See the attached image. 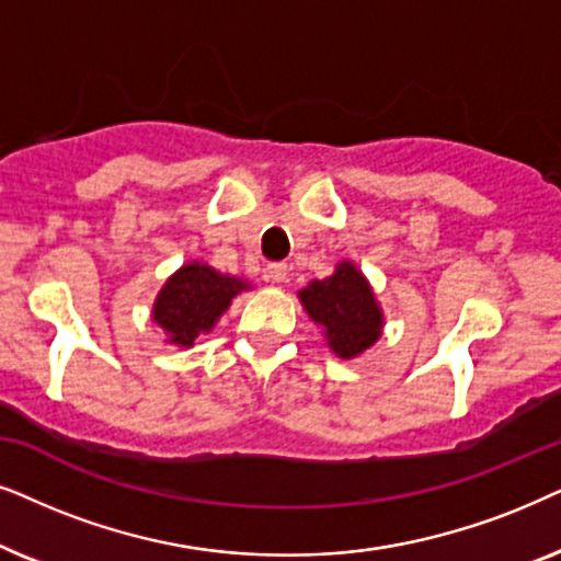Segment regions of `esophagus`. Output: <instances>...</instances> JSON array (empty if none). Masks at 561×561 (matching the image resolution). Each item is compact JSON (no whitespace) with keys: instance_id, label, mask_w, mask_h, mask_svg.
Here are the masks:
<instances>
[{"instance_id":"34e87169","label":"esophagus","mask_w":561,"mask_h":561,"mask_svg":"<svg viewBox=\"0 0 561 561\" xmlns=\"http://www.w3.org/2000/svg\"><path fill=\"white\" fill-rule=\"evenodd\" d=\"M266 279L274 282V285H282V282L289 279V266L285 261H274V264L266 266Z\"/></svg>"}]
</instances>
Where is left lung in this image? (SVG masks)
Returning <instances> with one entry per match:
<instances>
[{"instance_id":"1","label":"left lung","mask_w":561,"mask_h":561,"mask_svg":"<svg viewBox=\"0 0 561 561\" xmlns=\"http://www.w3.org/2000/svg\"><path fill=\"white\" fill-rule=\"evenodd\" d=\"M300 300L318 325L325 328L335 354L351 358L379 339L382 312L362 272L341 264L339 272L302 289Z\"/></svg>"}]
</instances>
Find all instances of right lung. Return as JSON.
Listing matches in <instances>:
<instances>
[{
    "mask_svg": "<svg viewBox=\"0 0 561 561\" xmlns=\"http://www.w3.org/2000/svg\"><path fill=\"white\" fill-rule=\"evenodd\" d=\"M241 289H245V282L218 274L205 264L182 266L159 293L153 320L171 341L190 346L199 333L210 331Z\"/></svg>",
    "mask_w": 561,
    "mask_h": 561,
    "instance_id": "1",
    "label": "right lung"
}]
</instances>
